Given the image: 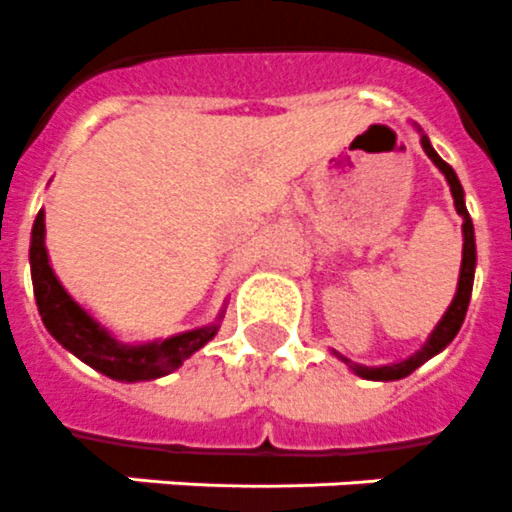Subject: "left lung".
Instances as JSON below:
<instances>
[{"instance_id":"1","label":"left lung","mask_w":512,"mask_h":512,"mask_svg":"<svg viewBox=\"0 0 512 512\" xmlns=\"http://www.w3.org/2000/svg\"><path fill=\"white\" fill-rule=\"evenodd\" d=\"M416 132L422 135V148L424 153L429 156V161L435 163L437 169L445 174V179H448L450 184V195H453V203H455V210H458V216L463 218V260H461V276H458V289H455V296L453 302H450V307L445 309V315H442V320L437 322L435 330L429 333L427 343H424L422 349L416 351V354H411L409 359H403V362H393V364H380V367H367V364H356L351 362V359H346L343 354H338V351H333V356H338L346 367L354 372V375L364 377V380H377V382H390V380H401V377H409L414 369L422 367L424 362H429L432 356L440 354L445 346H448L450 341H453L455 336H458V330H461L463 325V317H466V309H468V302H471V289H474V270H476V236H474V223H471V216H468L466 210V200H463V187L461 182H458V176H455V171L450 169L448 163L442 161L440 156H437V150L432 148V143H429V137L424 135L419 127H416Z\"/></svg>"}]
</instances>
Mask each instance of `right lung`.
<instances>
[{
    "instance_id": "add662e5",
    "label": "right lung",
    "mask_w": 512,
    "mask_h": 512,
    "mask_svg": "<svg viewBox=\"0 0 512 512\" xmlns=\"http://www.w3.org/2000/svg\"><path fill=\"white\" fill-rule=\"evenodd\" d=\"M30 278L36 294L38 315L46 330L75 354L80 362L93 367L101 375L119 382L158 380L182 367L195 351H200L221 328L226 304L218 312L216 322L200 328L184 330L169 338H156L145 343H124L106 325L90 315L83 304H77L51 268L46 249V216L38 210L33 231H30Z\"/></svg>"
}]
</instances>
